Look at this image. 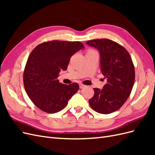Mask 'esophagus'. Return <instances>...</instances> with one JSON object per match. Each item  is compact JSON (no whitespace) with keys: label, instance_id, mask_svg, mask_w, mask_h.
<instances>
[{"label":"esophagus","instance_id":"obj_1","mask_svg":"<svg viewBox=\"0 0 155 155\" xmlns=\"http://www.w3.org/2000/svg\"><path fill=\"white\" fill-rule=\"evenodd\" d=\"M84 87H85V85H83V84H79V88H80L81 89L83 88Z\"/></svg>","mask_w":155,"mask_h":155}]
</instances>
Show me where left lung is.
<instances>
[{
  "label": "left lung",
  "mask_w": 155,
  "mask_h": 155,
  "mask_svg": "<svg viewBox=\"0 0 155 155\" xmlns=\"http://www.w3.org/2000/svg\"><path fill=\"white\" fill-rule=\"evenodd\" d=\"M86 44L99 51L100 69L107 80L102 89L94 88L89 105L98 113H112L124 104L133 89L135 72L132 59L125 48L110 39H94Z\"/></svg>",
  "instance_id": "left-lung-1"
}]
</instances>
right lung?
I'll return each mask as SVG.
<instances>
[{
	"mask_svg": "<svg viewBox=\"0 0 155 155\" xmlns=\"http://www.w3.org/2000/svg\"><path fill=\"white\" fill-rule=\"evenodd\" d=\"M79 41H52L37 46L28 59L23 75L28 96L39 109L55 113L63 109L79 85L59 83L61 70H67L70 58L84 49Z\"/></svg>",
	"mask_w": 155,
	"mask_h": 155,
	"instance_id": "right-lung-1",
	"label": "right lung"
}]
</instances>
